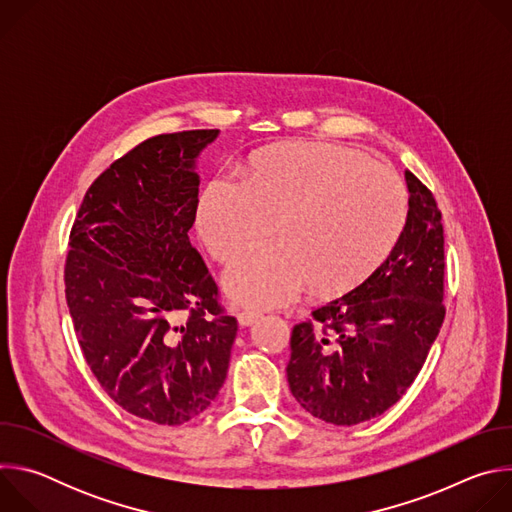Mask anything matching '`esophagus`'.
<instances>
[{
	"label": "esophagus",
	"instance_id": "1",
	"mask_svg": "<svg viewBox=\"0 0 512 512\" xmlns=\"http://www.w3.org/2000/svg\"><path fill=\"white\" fill-rule=\"evenodd\" d=\"M261 316H263V314L257 312V310H241V312L237 314L241 326H253Z\"/></svg>",
	"mask_w": 512,
	"mask_h": 512
}]
</instances>
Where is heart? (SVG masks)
Instances as JSON below:
<instances>
[{
	"label": "heart",
	"mask_w": 512,
	"mask_h": 512,
	"mask_svg": "<svg viewBox=\"0 0 512 512\" xmlns=\"http://www.w3.org/2000/svg\"><path fill=\"white\" fill-rule=\"evenodd\" d=\"M407 216L399 176L336 143H285L261 152L247 180L212 178L200 194L196 227L227 271L237 302L285 306L312 283L336 294L369 277L395 247Z\"/></svg>",
	"instance_id": "obj_1"
}]
</instances>
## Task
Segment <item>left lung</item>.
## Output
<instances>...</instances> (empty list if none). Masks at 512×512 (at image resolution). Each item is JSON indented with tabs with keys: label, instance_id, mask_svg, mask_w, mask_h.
<instances>
[{
	"label": "left lung",
	"instance_id": "obj_1",
	"mask_svg": "<svg viewBox=\"0 0 512 512\" xmlns=\"http://www.w3.org/2000/svg\"><path fill=\"white\" fill-rule=\"evenodd\" d=\"M405 180L407 221L389 257L291 330V395L326 423L356 425L393 407L444 324L442 212L417 176Z\"/></svg>",
	"mask_w": 512,
	"mask_h": 512
}]
</instances>
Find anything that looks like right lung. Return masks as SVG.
<instances>
[{
	"mask_svg": "<svg viewBox=\"0 0 512 512\" xmlns=\"http://www.w3.org/2000/svg\"><path fill=\"white\" fill-rule=\"evenodd\" d=\"M218 129L162 133L87 190L64 265L66 304L89 369L127 413L180 425L221 391L237 318L188 231L198 154Z\"/></svg>",
	"mask_w": 512,
	"mask_h": 512,
	"instance_id": "1",
	"label": "right lung"
}]
</instances>
